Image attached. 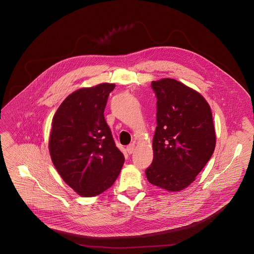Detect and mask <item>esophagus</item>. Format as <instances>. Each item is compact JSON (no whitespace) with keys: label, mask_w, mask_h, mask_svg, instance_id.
<instances>
[{"label":"esophagus","mask_w":254,"mask_h":254,"mask_svg":"<svg viewBox=\"0 0 254 254\" xmlns=\"http://www.w3.org/2000/svg\"><path fill=\"white\" fill-rule=\"evenodd\" d=\"M134 148H135L134 144H129V145L127 147V153H128V154H132V153H133V151H134Z\"/></svg>","instance_id":"34e87169"}]
</instances>
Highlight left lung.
Returning <instances> with one entry per match:
<instances>
[{
    "mask_svg": "<svg viewBox=\"0 0 254 254\" xmlns=\"http://www.w3.org/2000/svg\"><path fill=\"white\" fill-rule=\"evenodd\" d=\"M157 96L154 158L148 181L169 192L183 190L211 158L216 136L212 114L196 90L173 80L152 82Z\"/></svg>",
    "mask_w": 254,
    "mask_h": 254,
    "instance_id": "1",
    "label": "left lung"
}]
</instances>
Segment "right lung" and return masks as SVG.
Instances as JSON below:
<instances>
[{"instance_id":"1","label":"right lung","mask_w":254,"mask_h":254,"mask_svg":"<svg viewBox=\"0 0 254 254\" xmlns=\"http://www.w3.org/2000/svg\"><path fill=\"white\" fill-rule=\"evenodd\" d=\"M114 84L84 87L61 103L50 136L52 161L79 195L94 197L109 189L125 162L115 144L104 109Z\"/></svg>"}]
</instances>
